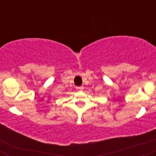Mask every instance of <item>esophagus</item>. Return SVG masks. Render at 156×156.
<instances>
[{
    "label": "esophagus",
    "instance_id": "1",
    "mask_svg": "<svg viewBox=\"0 0 156 156\" xmlns=\"http://www.w3.org/2000/svg\"><path fill=\"white\" fill-rule=\"evenodd\" d=\"M76 89H77V90H78V91L83 90V87H76Z\"/></svg>",
    "mask_w": 156,
    "mask_h": 156
}]
</instances>
